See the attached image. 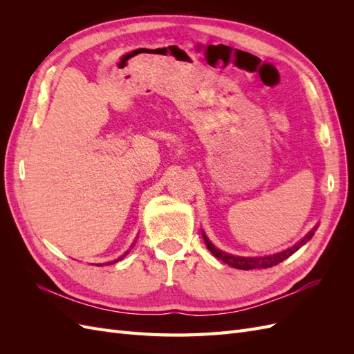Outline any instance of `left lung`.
<instances>
[{"label":"left lung","instance_id":"left-lung-1","mask_svg":"<svg viewBox=\"0 0 354 354\" xmlns=\"http://www.w3.org/2000/svg\"><path fill=\"white\" fill-rule=\"evenodd\" d=\"M316 232V227L312 229V232H308L306 236L297 242L292 248H289L286 251H282V252H277V254H273V255H264V257H238V255H232V254H227V252H223L221 250L216 248L214 246L209 239L207 238V234L202 232V238L203 241H205V245L207 248L211 251V254H214L217 257V259H220L223 263H226L232 267H234V269H241V270H252V269H269V267H273L276 264L282 263L283 260H286L289 255H292L295 251H298L299 248L304 243H307V241L312 239V236Z\"/></svg>","mask_w":354,"mask_h":354}]
</instances>
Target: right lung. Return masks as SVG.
Returning <instances> with one entry per match:
<instances>
[{"label":"right lung","mask_w":354,"mask_h":354,"mask_svg":"<svg viewBox=\"0 0 354 354\" xmlns=\"http://www.w3.org/2000/svg\"><path fill=\"white\" fill-rule=\"evenodd\" d=\"M130 250H131V248H130ZM130 250H128V251H127V252H125V254H124V255H121V257H120V259H118V260H115V261H112V263H111V264H113V263H116V261H120V260H122V259H124V257H125V255H127V254H128V252H130Z\"/></svg>","instance_id":"obj_1"}]
</instances>
